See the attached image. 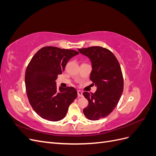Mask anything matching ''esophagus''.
I'll use <instances>...</instances> for the list:
<instances>
[{
    "instance_id": "1",
    "label": "esophagus",
    "mask_w": 156,
    "mask_h": 156,
    "mask_svg": "<svg viewBox=\"0 0 156 156\" xmlns=\"http://www.w3.org/2000/svg\"><path fill=\"white\" fill-rule=\"evenodd\" d=\"M77 95L79 97H82L83 96V92L81 90H77Z\"/></svg>"
}]
</instances>
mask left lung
<instances>
[{
	"label": "left lung",
	"mask_w": 156,
	"mask_h": 156,
	"mask_svg": "<svg viewBox=\"0 0 156 156\" xmlns=\"http://www.w3.org/2000/svg\"><path fill=\"white\" fill-rule=\"evenodd\" d=\"M78 51L90 60L92 70L90 79L97 87L94 94L83 93L88 101L83 113L89 120H98L109 115L120 100L124 89L120 66L114 54L101 47H90Z\"/></svg>",
	"instance_id": "1"
}]
</instances>
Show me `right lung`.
I'll return each instance as SVG.
<instances>
[{"instance_id": "add662e5", "label": "right lung", "mask_w": 156, "mask_h": 156, "mask_svg": "<svg viewBox=\"0 0 156 156\" xmlns=\"http://www.w3.org/2000/svg\"><path fill=\"white\" fill-rule=\"evenodd\" d=\"M79 52L56 47H44L32 58L25 73L28 98L34 111L42 119L56 122L63 119L77 96L73 87L57 89L56 80L66 65Z\"/></svg>"}]
</instances>
